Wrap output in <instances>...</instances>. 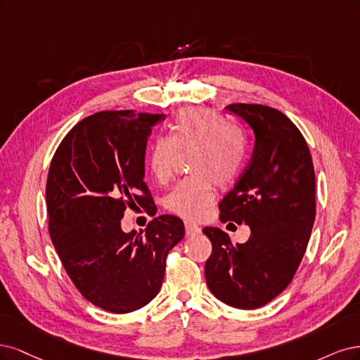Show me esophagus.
<instances>
[{
    "label": "esophagus",
    "mask_w": 360,
    "mask_h": 360,
    "mask_svg": "<svg viewBox=\"0 0 360 360\" xmlns=\"http://www.w3.org/2000/svg\"><path fill=\"white\" fill-rule=\"evenodd\" d=\"M185 231H187L188 236H197L202 233V229L194 224V223H190V221H185Z\"/></svg>",
    "instance_id": "1"
}]
</instances>
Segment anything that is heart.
Returning <instances> with one entry per match:
<instances>
[{
	"mask_svg": "<svg viewBox=\"0 0 360 360\" xmlns=\"http://www.w3.org/2000/svg\"><path fill=\"white\" fill-rule=\"evenodd\" d=\"M176 150H193L194 175L172 188L166 205L172 212L197 219L214 203L215 184L227 187L238 178L245 160V141L214 112L184 109L175 117L169 137H157L149 148V170L158 182L172 178Z\"/></svg>",
	"mask_w": 360,
	"mask_h": 360,
	"instance_id": "1",
	"label": "heart"
}]
</instances>
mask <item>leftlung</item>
I'll return each mask as SVG.
<instances>
[{"label": "left lung", "mask_w": 360, "mask_h": 360, "mask_svg": "<svg viewBox=\"0 0 360 360\" xmlns=\"http://www.w3.org/2000/svg\"><path fill=\"white\" fill-rule=\"evenodd\" d=\"M254 133L248 166L219 202V219L247 224L245 243L205 227L212 243L205 276L221 302L256 309L293 280L316 219V175L308 145L284 113L262 104H229Z\"/></svg>", "instance_id": "8db88e82"}]
</instances>
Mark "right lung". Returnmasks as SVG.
Returning a JSON list of instances; mask_svg holds the SVG:
<instances>
[{
    "instance_id": "right-lung-1",
    "label": "right lung",
    "mask_w": 360,
    "mask_h": 360,
    "mask_svg": "<svg viewBox=\"0 0 360 360\" xmlns=\"http://www.w3.org/2000/svg\"><path fill=\"white\" fill-rule=\"evenodd\" d=\"M166 115L108 110L76 124L58 146L46 184L49 233L85 299L115 314L145 307L161 288L169 251L185 229L160 215L145 235L127 231V207L157 210L143 181L150 129Z\"/></svg>"
}]
</instances>
